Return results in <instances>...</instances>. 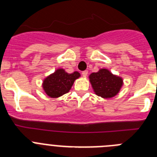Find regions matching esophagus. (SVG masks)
Wrapping results in <instances>:
<instances>
[{
    "label": "esophagus",
    "instance_id": "obj_1",
    "mask_svg": "<svg viewBox=\"0 0 157 157\" xmlns=\"http://www.w3.org/2000/svg\"><path fill=\"white\" fill-rule=\"evenodd\" d=\"M82 76L83 77H86L87 75H88V71H82Z\"/></svg>",
    "mask_w": 157,
    "mask_h": 157
}]
</instances>
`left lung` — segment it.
I'll list each match as a JSON object with an SVG mask.
<instances>
[{
    "label": "left lung",
    "mask_w": 157,
    "mask_h": 157,
    "mask_svg": "<svg viewBox=\"0 0 157 157\" xmlns=\"http://www.w3.org/2000/svg\"><path fill=\"white\" fill-rule=\"evenodd\" d=\"M94 92L102 98H112L117 95L123 85L120 76L113 75L109 70L101 68L89 76Z\"/></svg>",
    "instance_id": "1"
}]
</instances>
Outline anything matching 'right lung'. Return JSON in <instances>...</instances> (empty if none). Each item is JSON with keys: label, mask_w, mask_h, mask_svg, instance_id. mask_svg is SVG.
Here are the masks:
<instances>
[{"label": "right lung", "mask_w": 157, "mask_h": 157, "mask_svg": "<svg viewBox=\"0 0 157 157\" xmlns=\"http://www.w3.org/2000/svg\"><path fill=\"white\" fill-rule=\"evenodd\" d=\"M81 76L79 72L69 74L64 69L58 68L44 78L43 90L51 98H58L70 91L75 81Z\"/></svg>", "instance_id": "right-lung-1"}]
</instances>
